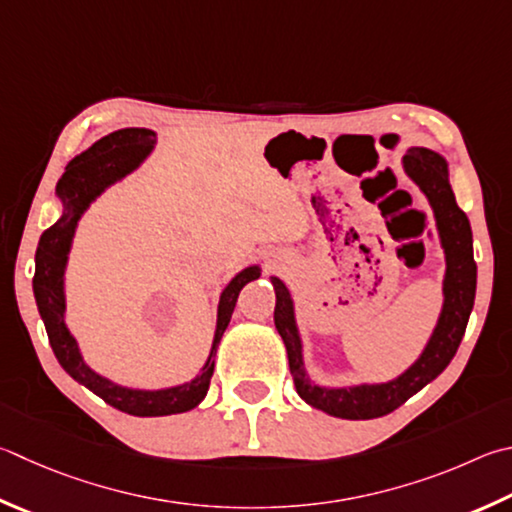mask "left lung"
Listing matches in <instances>:
<instances>
[{
	"mask_svg": "<svg viewBox=\"0 0 512 512\" xmlns=\"http://www.w3.org/2000/svg\"><path fill=\"white\" fill-rule=\"evenodd\" d=\"M403 165L405 172L412 176L414 183L432 203L445 248V262H448L443 282L445 302L439 324H436L423 356L403 376L385 385H362L351 389H322L311 385L304 371L291 295H288L286 286L273 277L275 327L286 345L288 367H291L297 394L315 410L338 418H349V421H365V418H378L394 412L407 398H412L427 383H432L457 353L468 327L472 304H475L477 264L472 257V230L466 212L454 201L448 181V165L439 154L425 150V147H412L405 154Z\"/></svg>",
	"mask_w": 512,
	"mask_h": 512,
	"instance_id": "1",
	"label": "left lung"
}]
</instances>
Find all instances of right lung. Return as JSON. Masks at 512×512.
Wrapping results in <instances>:
<instances>
[{"mask_svg": "<svg viewBox=\"0 0 512 512\" xmlns=\"http://www.w3.org/2000/svg\"><path fill=\"white\" fill-rule=\"evenodd\" d=\"M154 147V132L150 129H118V132L100 138L98 143L89 147L87 152L76 156L69 165L67 172L62 174L58 181V197L64 203V212L49 230L42 232L40 244H37L35 253V277H33V293L37 302V311H40L46 336H49L51 349L55 358L62 365L67 374L78 380L80 385L91 389L102 401L109 403L116 410L132 414V416H167V414H181L197 407L203 396L208 394L212 371H215V356L221 336L230 322V315L235 311L239 291L248 282L259 277V268L250 266L241 271L235 280H232L226 291L221 293L219 302V315H217V333L215 342H212V351L208 356L203 374L197 376L188 385L159 389V392H141V389H127L109 383L107 378L98 376L91 371L85 360H82L76 340L64 327V288H62V275L64 264H67V253L71 248L73 230L82 212L94 201L98 194L138 167L147 154Z\"/></svg>", "mask_w": 512, "mask_h": 512, "instance_id": "1", "label": "right lung"}]
</instances>
